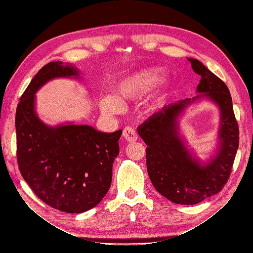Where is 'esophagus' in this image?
<instances>
[{
  "label": "esophagus",
  "mask_w": 253,
  "mask_h": 253,
  "mask_svg": "<svg viewBox=\"0 0 253 253\" xmlns=\"http://www.w3.org/2000/svg\"><path fill=\"white\" fill-rule=\"evenodd\" d=\"M122 136L127 142H134L138 138V135H137L136 131L131 126H126L124 128V132H122Z\"/></svg>",
  "instance_id": "obj_1"
}]
</instances>
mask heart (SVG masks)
Wrapping results in <instances>:
<instances>
[{"instance_id":"heart-1","label":"heart","mask_w":253,"mask_h":253,"mask_svg":"<svg viewBox=\"0 0 253 253\" xmlns=\"http://www.w3.org/2000/svg\"><path fill=\"white\" fill-rule=\"evenodd\" d=\"M165 76L164 68L147 67L136 71L122 77L114 86V96H102L99 101L100 109L104 114H119L124 106L121 101L137 100L150 94L158 84L163 81ZM166 95H159L152 102L153 108H157L165 101Z\"/></svg>"}]
</instances>
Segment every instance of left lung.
<instances>
[{
    "mask_svg": "<svg viewBox=\"0 0 253 253\" xmlns=\"http://www.w3.org/2000/svg\"><path fill=\"white\" fill-rule=\"evenodd\" d=\"M201 76L197 95L165 106L138 126V134L148 145L147 169L153 186L168 200L180 205H195L224 188L230 176L239 149V126L232 98L226 84L201 61L188 59ZM208 97L220 108L221 122L217 154L201 163L188 152L179 135L178 118L186 106Z\"/></svg>",
    "mask_w": 253,
    "mask_h": 253,
    "instance_id": "8db88e82",
    "label": "left lung"
}]
</instances>
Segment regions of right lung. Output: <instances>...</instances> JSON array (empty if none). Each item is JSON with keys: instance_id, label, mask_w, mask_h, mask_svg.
<instances>
[{"instance_id": "add662e5", "label": "right lung", "mask_w": 253, "mask_h": 253, "mask_svg": "<svg viewBox=\"0 0 253 253\" xmlns=\"http://www.w3.org/2000/svg\"><path fill=\"white\" fill-rule=\"evenodd\" d=\"M55 78H79L72 64L49 62L36 74L16 113L17 159L23 178L45 204L67 213L94 208L108 193L121 129L73 124L49 126L36 113V93Z\"/></svg>"}]
</instances>
